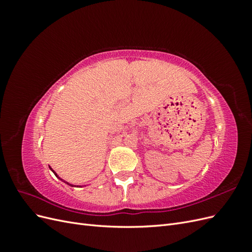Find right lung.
Returning a JSON list of instances; mask_svg holds the SVG:
<instances>
[{
	"mask_svg": "<svg viewBox=\"0 0 252 252\" xmlns=\"http://www.w3.org/2000/svg\"><path fill=\"white\" fill-rule=\"evenodd\" d=\"M50 170H51V171H52V172H53V173H55V175H56V177H57V178H58V179H60V180H61V181H62V182H64V183H65V184H67V185H69V186H71V187H75V186H74V185H72V184H69V183H68V182H65V181H64V180H62V179H61V178H59V175H58V174H57V172H56V171H53V170H52V169H51V168H50Z\"/></svg>",
	"mask_w": 252,
	"mask_h": 252,
	"instance_id": "add662e5",
	"label": "right lung"
}]
</instances>
